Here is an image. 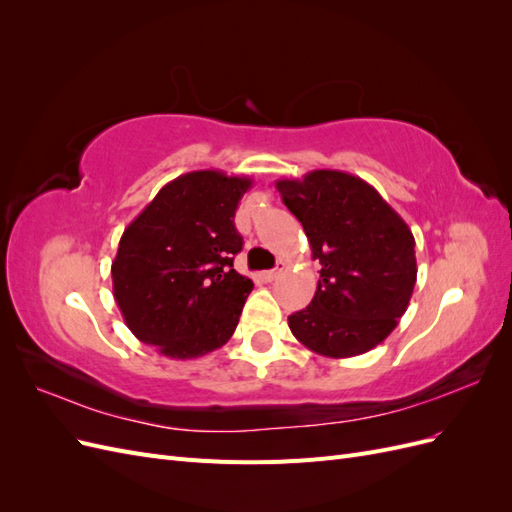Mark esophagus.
I'll use <instances>...</instances> for the list:
<instances>
[{
  "label": "esophagus",
  "instance_id": "1",
  "mask_svg": "<svg viewBox=\"0 0 512 512\" xmlns=\"http://www.w3.org/2000/svg\"><path fill=\"white\" fill-rule=\"evenodd\" d=\"M284 273V265H280V267H275V269H271V271H265L262 273V280L265 282H275L277 277H280Z\"/></svg>",
  "mask_w": 512,
  "mask_h": 512
}]
</instances>
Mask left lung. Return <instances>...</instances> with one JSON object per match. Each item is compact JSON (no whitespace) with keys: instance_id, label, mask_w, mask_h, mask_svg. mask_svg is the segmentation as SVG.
Listing matches in <instances>:
<instances>
[{"instance_id":"left-lung-1","label":"left lung","mask_w":512,"mask_h":512,"mask_svg":"<svg viewBox=\"0 0 512 512\" xmlns=\"http://www.w3.org/2000/svg\"><path fill=\"white\" fill-rule=\"evenodd\" d=\"M275 188L322 267L312 303L288 316L292 335L329 359L376 348L416 284L412 230L374 185L342 170H312Z\"/></svg>"}]
</instances>
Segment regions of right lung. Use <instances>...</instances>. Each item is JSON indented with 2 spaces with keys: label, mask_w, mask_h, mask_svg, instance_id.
Returning a JSON list of instances; mask_svg holds the SVG:
<instances>
[{
  "label": "right lung",
  "mask_w": 512,
  "mask_h": 512,
  "mask_svg": "<svg viewBox=\"0 0 512 512\" xmlns=\"http://www.w3.org/2000/svg\"><path fill=\"white\" fill-rule=\"evenodd\" d=\"M250 177L192 170L168 181L123 230L111 265L128 329L168 359H196L235 333L254 282L232 269L235 211Z\"/></svg>",
  "instance_id": "obj_1"
}]
</instances>
